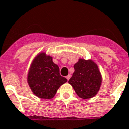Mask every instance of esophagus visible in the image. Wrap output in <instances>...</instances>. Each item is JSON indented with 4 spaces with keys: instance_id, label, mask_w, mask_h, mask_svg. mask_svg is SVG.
<instances>
[{
    "instance_id": "esophagus-1",
    "label": "esophagus",
    "mask_w": 129,
    "mask_h": 129,
    "mask_svg": "<svg viewBox=\"0 0 129 129\" xmlns=\"http://www.w3.org/2000/svg\"><path fill=\"white\" fill-rule=\"evenodd\" d=\"M70 77H71V75H70V74L69 75H68L67 77H66V79H67L68 81H69V79H70Z\"/></svg>"
}]
</instances>
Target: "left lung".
I'll use <instances>...</instances> for the list:
<instances>
[{
  "label": "left lung",
  "mask_w": 129,
  "mask_h": 129,
  "mask_svg": "<svg viewBox=\"0 0 129 129\" xmlns=\"http://www.w3.org/2000/svg\"><path fill=\"white\" fill-rule=\"evenodd\" d=\"M74 72L68 81L78 96L83 99L94 97L102 81L97 65L91 60L80 59L74 66Z\"/></svg>",
  "instance_id": "obj_1"
}]
</instances>
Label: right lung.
<instances>
[{
  "mask_svg": "<svg viewBox=\"0 0 129 129\" xmlns=\"http://www.w3.org/2000/svg\"><path fill=\"white\" fill-rule=\"evenodd\" d=\"M67 81L60 75L59 68L53 63L52 57L44 53L40 54L34 59L28 74L31 90L41 99L53 98L59 87Z\"/></svg>",
  "mask_w": 129,
  "mask_h": 129,
  "instance_id": "obj_1",
  "label": "right lung"
}]
</instances>
